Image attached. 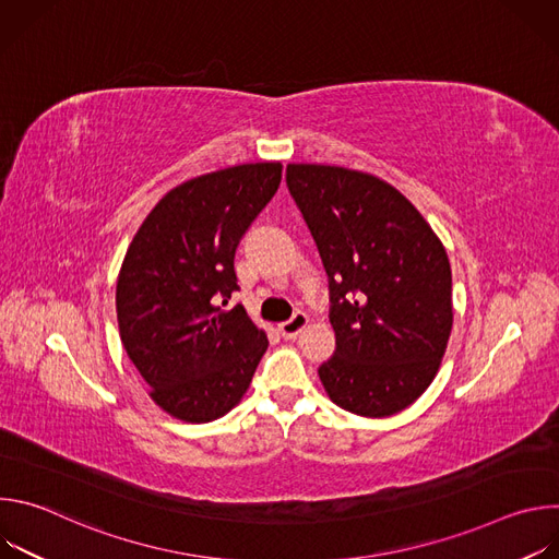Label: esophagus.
Masks as SVG:
<instances>
[{
	"label": "esophagus",
	"instance_id": "1",
	"mask_svg": "<svg viewBox=\"0 0 559 559\" xmlns=\"http://www.w3.org/2000/svg\"><path fill=\"white\" fill-rule=\"evenodd\" d=\"M307 323H309V318H307L305 311H294L289 321L278 325V332H281L283 338H296L307 328Z\"/></svg>",
	"mask_w": 559,
	"mask_h": 559
}]
</instances>
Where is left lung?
<instances>
[{"mask_svg":"<svg viewBox=\"0 0 559 559\" xmlns=\"http://www.w3.org/2000/svg\"><path fill=\"white\" fill-rule=\"evenodd\" d=\"M285 181L330 283L336 349L318 367L325 391L356 416L407 409L436 378L453 323L440 238L371 175L289 164Z\"/></svg>","mask_w":559,"mask_h":559,"instance_id":"obj_1","label":"left lung"}]
</instances>
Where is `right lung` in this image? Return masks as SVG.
Here are the masks:
<instances>
[{"mask_svg": "<svg viewBox=\"0 0 559 559\" xmlns=\"http://www.w3.org/2000/svg\"><path fill=\"white\" fill-rule=\"evenodd\" d=\"M281 164H246L170 190L145 216L117 281L119 334L152 401L186 423L227 414L267 349L243 305L223 309L234 254L281 186Z\"/></svg>", "mask_w": 559, "mask_h": 559, "instance_id": "1", "label": "right lung"}]
</instances>
